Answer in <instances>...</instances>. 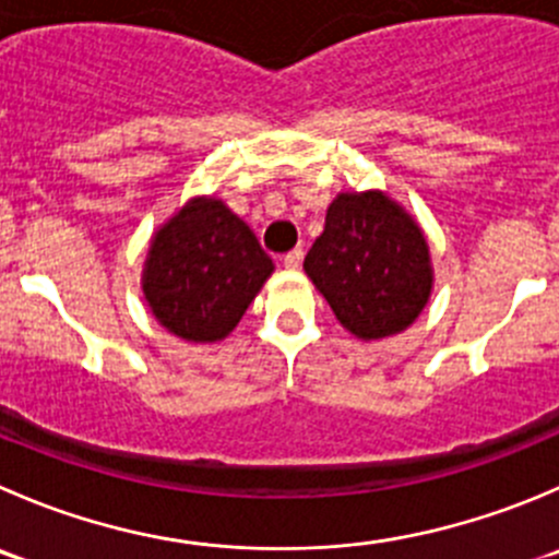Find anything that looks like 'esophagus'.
Returning a JSON list of instances; mask_svg holds the SVG:
<instances>
[{
  "mask_svg": "<svg viewBox=\"0 0 559 559\" xmlns=\"http://www.w3.org/2000/svg\"><path fill=\"white\" fill-rule=\"evenodd\" d=\"M302 264V248H295V251L284 253V267L297 270Z\"/></svg>",
  "mask_w": 559,
  "mask_h": 559,
  "instance_id": "34e87169",
  "label": "esophagus"
}]
</instances>
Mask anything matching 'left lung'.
Listing matches in <instances>:
<instances>
[{"mask_svg": "<svg viewBox=\"0 0 559 559\" xmlns=\"http://www.w3.org/2000/svg\"><path fill=\"white\" fill-rule=\"evenodd\" d=\"M335 319L357 338L401 333L431 295L429 246L415 221L382 193H341L306 257Z\"/></svg>", "mask_w": 559, "mask_h": 559, "instance_id": "8db88e82", "label": "left lung"}]
</instances>
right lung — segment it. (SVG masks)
Returning a JSON list of instances; mask_svg holds the SVG:
<instances>
[{
	"mask_svg": "<svg viewBox=\"0 0 559 559\" xmlns=\"http://www.w3.org/2000/svg\"><path fill=\"white\" fill-rule=\"evenodd\" d=\"M270 273L251 226L218 199H197L155 235L144 295L166 330L207 344L235 330Z\"/></svg>",
	"mask_w": 559,
	"mask_h": 559,
	"instance_id": "1",
	"label": "right lung"
}]
</instances>
